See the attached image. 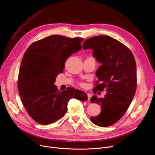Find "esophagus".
<instances>
[{"label": "esophagus", "mask_w": 155, "mask_h": 155, "mask_svg": "<svg viewBox=\"0 0 155 155\" xmlns=\"http://www.w3.org/2000/svg\"><path fill=\"white\" fill-rule=\"evenodd\" d=\"M87 97H88V101H90L91 98V94L90 93H87Z\"/></svg>", "instance_id": "obj_1"}]
</instances>
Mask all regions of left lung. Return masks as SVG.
<instances>
[{"label": "left lung", "mask_w": 155, "mask_h": 155, "mask_svg": "<svg viewBox=\"0 0 155 155\" xmlns=\"http://www.w3.org/2000/svg\"><path fill=\"white\" fill-rule=\"evenodd\" d=\"M83 49H91L101 65L96 71L98 78L93 89L107 91L104 98L94 95L91 102L101 106L97 117H91L92 123L100 127L113 125L122 117L131 104L137 85L134 57L123 43L108 36H97L85 40Z\"/></svg>", "instance_id": "left-lung-1"}]
</instances>
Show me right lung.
Here are the masks:
<instances>
[{
  "mask_svg": "<svg viewBox=\"0 0 155 155\" xmlns=\"http://www.w3.org/2000/svg\"><path fill=\"white\" fill-rule=\"evenodd\" d=\"M80 38L51 35L30 45L24 53L18 77V91L24 107L37 123L48 125L61 118L68 101L87 100V94L71 87L58 91L56 77L63 71L64 63L81 50Z\"/></svg>",
  "mask_w": 155,
  "mask_h": 155,
  "instance_id": "add662e5",
  "label": "right lung"
}]
</instances>
